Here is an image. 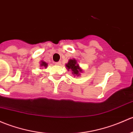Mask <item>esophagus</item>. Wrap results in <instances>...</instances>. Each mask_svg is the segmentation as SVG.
Here are the masks:
<instances>
[{
    "label": "esophagus",
    "instance_id": "obj_1",
    "mask_svg": "<svg viewBox=\"0 0 133 133\" xmlns=\"http://www.w3.org/2000/svg\"><path fill=\"white\" fill-rule=\"evenodd\" d=\"M55 65H60L61 64V62H56L55 63Z\"/></svg>",
    "mask_w": 133,
    "mask_h": 133
}]
</instances>
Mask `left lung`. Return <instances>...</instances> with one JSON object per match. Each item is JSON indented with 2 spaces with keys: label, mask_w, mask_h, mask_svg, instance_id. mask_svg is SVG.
Segmentation results:
<instances>
[{
  "label": "left lung",
  "mask_w": 133,
  "mask_h": 133,
  "mask_svg": "<svg viewBox=\"0 0 133 133\" xmlns=\"http://www.w3.org/2000/svg\"><path fill=\"white\" fill-rule=\"evenodd\" d=\"M67 69L69 71V70L72 71V74L74 76H79L81 72H82V69L79 68V65L77 63V61L75 59H70L68 64H65Z\"/></svg>",
  "instance_id": "left-lung-1"
}]
</instances>
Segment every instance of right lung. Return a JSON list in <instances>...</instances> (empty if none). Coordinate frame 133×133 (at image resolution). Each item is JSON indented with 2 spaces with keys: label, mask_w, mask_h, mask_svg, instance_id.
<instances>
[{
  "label": "right lung",
  "mask_w": 133,
  "mask_h": 133,
  "mask_svg": "<svg viewBox=\"0 0 133 133\" xmlns=\"http://www.w3.org/2000/svg\"><path fill=\"white\" fill-rule=\"evenodd\" d=\"M40 66L44 67V68H46V67L48 66V64H47V63L44 62V61H41V64H40Z\"/></svg>",
  "instance_id": "1"
}]
</instances>
